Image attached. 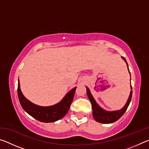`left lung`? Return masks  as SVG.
Returning a JSON list of instances; mask_svg holds the SVG:
<instances>
[{
  "label": "left lung",
  "mask_w": 149,
  "mask_h": 149,
  "mask_svg": "<svg viewBox=\"0 0 149 149\" xmlns=\"http://www.w3.org/2000/svg\"><path fill=\"white\" fill-rule=\"evenodd\" d=\"M122 58L124 60L126 64L127 65V69L129 73L130 74V72L129 70V67H128L127 62L126 61L124 57L122 56ZM87 89V97L90 100L92 104V109H93V116L94 118V119L97 121V122L102 123H111L116 122L118 120H119L120 118L124 114L125 112L127 110V107H129V104L132 100V91H130V94L129 96V98L127 100V102L125 103L124 107L122 108H121L120 110H115V111H108L104 109H103L98 104V103L96 102L94 97H93V95L91 93L89 88L86 87ZM131 89H132V85H131Z\"/></svg>",
  "instance_id": "left-lung-1"
}]
</instances>
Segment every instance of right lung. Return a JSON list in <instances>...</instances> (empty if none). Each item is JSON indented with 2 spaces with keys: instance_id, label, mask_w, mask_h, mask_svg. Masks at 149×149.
I'll list each match as a JSON object with an SVG mask.
<instances>
[{
  "instance_id": "right-lung-1",
  "label": "right lung",
  "mask_w": 149,
  "mask_h": 149,
  "mask_svg": "<svg viewBox=\"0 0 149 149\" xmlns=\"http://www.w3.org/2000/svg\"><path fill=\"white\" fill-rule=\"evenodd\" d=\"M76 88L77 87H75L70 90L64 96L62 100H60L57 104L49 107H41L29 101L24 97L20 89L19 81L18 79L17 95H18L20 104L27 114L40 122L50 123L56 122L65 116L68 111L69 110L70 105L74 99Z\"/></svg>"
}]
</instances>
